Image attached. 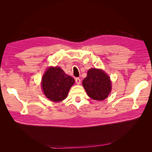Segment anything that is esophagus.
Returning <instances> with one entry per match:
<instances>
[{
    "label": "esophagus",
    "mask_w": 152,
    "mask_h": 152,
    "mask_svg": "<svg viewBox=\"0 0 152 152\" xmlns=\"http://www.w3.org/2000/svg\"><path fill=\"white\" fill-rule=\"evenodd\" d=\"M75 81H76L77 84H80V83H81V80H80L79 78H75Z\"/></svg>",
    "instance_id": "1"
}]
</instances>
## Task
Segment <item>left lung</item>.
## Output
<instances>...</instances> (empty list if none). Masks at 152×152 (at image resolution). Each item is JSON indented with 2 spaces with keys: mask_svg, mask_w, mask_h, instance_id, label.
<instances>
[{
  "mask_svg": "<svg viewBox=\"0 0 152 152\" xmlns=\"http://www.w3.org/2000/svg\"><path fill=\"white\" fill-rule=\"evenodd\" d=\"M82 85L88 96L96 101H102L111 91V82L109 76L101 69H91L83 79Z\"/></svg>",
  "mask_w": 152,
  "mask_h": 152,
  "instance_id": "left-lung-1",
  "label": "left lung"
}]
</instances>
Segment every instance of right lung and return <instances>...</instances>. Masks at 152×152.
Here are the masks:
<instances>
[{"instance_id": "1", "label": "right lung", "mask_w": 152, "mask_h": 152, "mask_svg": "<svg viewBox=\"0 0 152 152\" xmlns=\"http://www.w3.org/2000/svg\"><path fill=\"white\" fill-rule=\"evenodd\" d=\"M74 79L64 73L59 67H50L44 73L42 87L44 95L53 102L65 99L74 83Z\"/></svg>"}]
</instances>
